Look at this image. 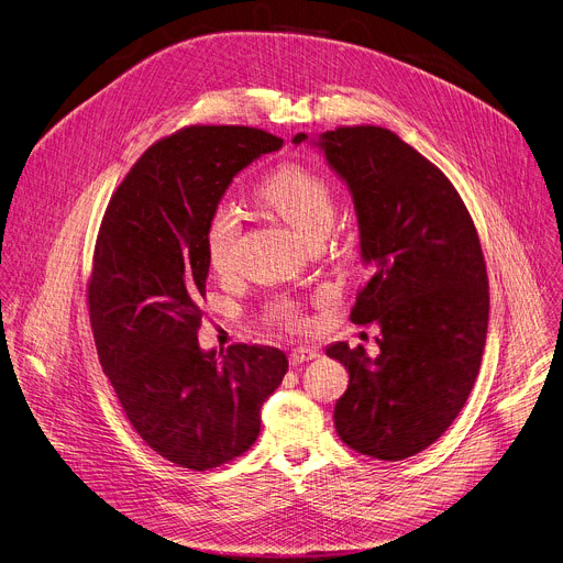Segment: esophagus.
I'll return each mask as SVG.
<instances>
[{
  "label": "esophagus",
  "mask_w": 563,
  "mask_h": 563,
  "mask_svg": "<svg viewBox=\"0 0 563 563\" xmlns=\"http://www.w3.org/2000/svg\"><path fill=\"white\" fill-rule=\"evenodd\" d=\"M319 356V350L314 345H298L289 352V364L291 366H300L305 362H312Z\"/></svg>",
  "instance_id": "1"
}]
</instances>
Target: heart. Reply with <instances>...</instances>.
<instances>
[{"mask_svg": "<svg viewBox=\"0 0 563 563\" xmlns=\"http://www.w3.org/2000/svg\"><path fill=\"white\" fill-rule=\"evenodd\" d=\"M258 197L310 242L325 238L336 218V199L330 181L296 162L276 168L258 188ZM238 238V213L229 203H220L203 227V249H207L209 263L216 272H227L231 267ZM267 321L285 330H300L305 325V314L298 300L276 298L267 308Z\"/></svg>", "mask_w": 563, "mask_h": 563, "instance_id": "b5f03b06", "label": "heart"}]
</instances>
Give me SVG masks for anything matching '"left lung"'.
I'll return each instance as SVG.
<instances>
[{
  "label": "left lung",
  "instance_id": "1",
  "mask_svg": "<svg viewBox=\"0 0 563 563\" xmlns=\"http://www.w3.org/2000/svg\"><path fill=\"white\" fill-rule=\"evenodd\" d=\"M314 143L352 192L368 265L350 321L382 330L375 360L345 341L325 350L350 375L334 427L395 463L433 444L474 388L489 321L481 240L453 184L395 132L343 125Z\"/></svg>",
  "mask_w": 563,
  "mask_h": 563
}]
</instances>
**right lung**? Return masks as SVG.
<instances>
[{
  "label": "right lung",
  "instance_id": "right-lung-1",
  "mask_svg": "<svg viewBox=\"0 0 563 563\" xmlns=\"http://www.w3.org/2000/svg\"><path fill=\"white\" fill-rule=\"evenodd\" d=\"M283 139L246 125H190L152 143L114 190L87 285L100 366L141 440L209 472L261 433L287 356L269 345L201 350L209 255L203 227L233 177Z\"/></svg>",
  "mask_w": 563,
  "mask_h": 563
}]
</instances>
